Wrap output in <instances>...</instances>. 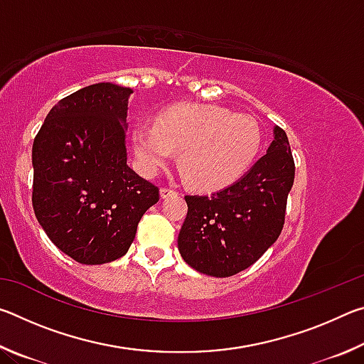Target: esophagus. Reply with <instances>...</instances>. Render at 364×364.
<instances>
[{
  "label": "esophagus",
  "instance_id": "obj_1",
  "mask_svg": "<svg viewBox=\"0 0 364 364\" xmlns=\"http://www.w3.org/2000/svg\"><path fill=\"white\" fill-rule=\"evenodd\" d=\"M178 191L175 188H170V186H164L162 189H160V196H162V199H165V197H168L171 194H176Z\"/></svg>",
  "mask_w": 364,
  "mask_h": 364
}]
</instances>
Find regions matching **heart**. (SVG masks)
Returning a JSON list of instances; mask_svg holds the SVG:
<instances>
[{
	"label": "heart",
	"mask_w": 364,
	"mask_h": 364,
	"mask_svg": "<svg viewBox=\"0 0 364 364\" xmlns=\"http://www.w3.org/2000/svg\"><path fill=\"white\" fill-rule=\"evenodd\" d=\"M262 146L258 123L249 115L208 104H178L156 117L154 125L133 130V147L143 173L154 175L180 151L186 180L215 191L239 180Z\"/></svg>",
	"instance_id": "1"
}]
</instances>
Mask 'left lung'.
Wrapping results in <instances>:
<instances>
[{
  "label": "left lung",
  "instance_id": "8db88e82",
  "mask_svg": "<svg viewBox=\"0 0 364 364\" xmlns=\"http://www.w3.org/2000/svg\"><path fill=\"white\" fill-rule=\"evenodd\" d=\"M294 176L287 134L274 127L267 154L241 180L212 196H184L188 215L178 236L183 260L215 278L254 264L279 237Z\"/></svg>",
  "mask_w": 364,
  "mask_h": 364
}]
</instances>
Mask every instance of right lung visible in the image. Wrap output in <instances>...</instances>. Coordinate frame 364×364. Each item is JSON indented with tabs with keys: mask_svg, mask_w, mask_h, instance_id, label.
<instances>
[{
	"mask_svg": "<svg viewBox=\"0 0 364 364\" xmlns=\"http://www.w3.org/2000/svg\"><path fill=\"white\" fill-rule=\"evenodd\" d=\"M130 88L85 86L54 106L33 141L32 204L48 237L73 260L125 255L159 188L127 164Z\"/></svg>",
	"mask_w": 364,
	"mask_h": 364,
	"instance_id": "right-lung-1",
	"label": "right lung"
}]
</instances>
